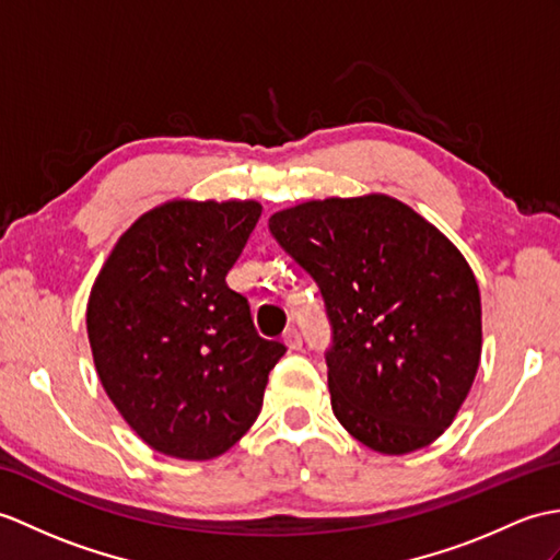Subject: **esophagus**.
Listing matches in <instances>:
<instances>
[{
    "label": "esophagus",
    "instance_id": "34e87169",
    "mask_svg": "<svg viewBox=\"0 0 560 560\" xmlns=\"http://www.w3.org/2000/svg\"><path fill=\"white\" fill-rule=\"evenodd\" d=\"M283 343L289 346L291 350H301L303 348V336L298 329H285L283 331Z\"/></svg>",
    "mask_w": 560,
    "mask_h": 560
}]
</instances>
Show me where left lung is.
Returning a JSON list of instances; mask_svg holds the SVG:
<instances>
[{
    "label": "left lung",
    "instance_id": "left-lung-1",
    "mask_svg": "<svg viewBox=\"0 0 560 560\" xmlns=\"http://www.w3.org/2000/svg\"><path fill=\"white\" fill-rule=\"evenodd\" d=\"M269 231L324 298L336 420L386 456L432 444L482 355L479 289L456 245L388 195L303 202Z\"/></svg>",
    "mask_w": 560,
    "mask_h": 560
}]
</instances>
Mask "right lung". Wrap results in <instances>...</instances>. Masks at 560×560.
<instances>
[{
  "mask_svg": "<svg viewBox=\"0 0 560 560\" xmlns=\"http://www.w3.org/2000/svg\"><path fill=\"white\" fill-rule=\"evenodd\" d=\"M257 202L174 200L128 229L88 301L104 392L154 451L210 460L248 432L285 346L255 331L226 285Z\"/></svg>",
  "mask_w": 560,
  "mask_h": 560,
  "instance_id": "right-lung-1",
  "label": "right lung"
}]
</instances>
